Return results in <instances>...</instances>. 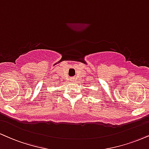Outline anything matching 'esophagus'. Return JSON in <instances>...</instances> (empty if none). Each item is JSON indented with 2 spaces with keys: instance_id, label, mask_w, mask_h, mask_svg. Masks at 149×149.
Segmentation results:
<instances>
[{
  "instance_id": "esophagus-1",
  "label": "esophagus",
  "mask_w": 149,
  "mask_h": 149,
  "mask_svg": "<svg viewBox=\"0 0 149 149\" xmlns=\"http://www.w3.org/2000/svg\"><path fill=\"white\" fill-rule=\"evenodd\" d=\"M70 80H71V81H73V80H74V78H70Z\"/></svg>"
}]
</instances>
